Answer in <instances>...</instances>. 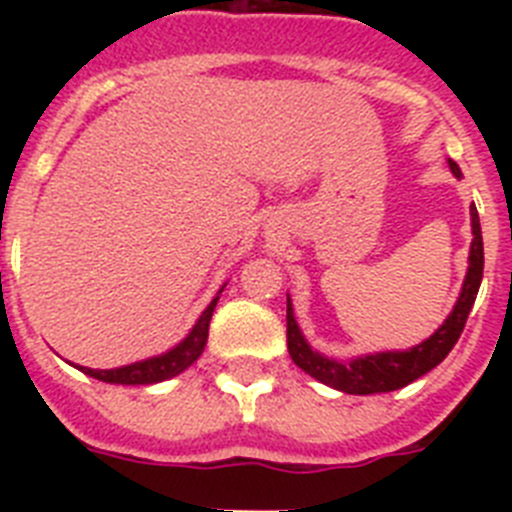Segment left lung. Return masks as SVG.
Listing matches in <instances>:
<instances>
[{"label":"left lung","instance_id":"obj_1","mask_svg":"<svg viewBox=\"0 0 512 512\" xmlns=\"http://www.w3.org/2000/svg\"><path fill=\"white\" fill-rule=\"evenodd\" d=\"M451 174L461 179V169L449 161ZM472 248H469V269L461 295L456 300L454 310L446 318V323L425 338L418 346L408 351H382V354L356 356L351 361H336L328 356L312 351L310 343L302 336L300 325L295 320V310L287 297V348L289 356L300 366L302 372L315 377L318 382L328 384L333 390L348 392V395H374V392L400 390L405 384L415 382L418 377L428 374L433 366L441 364L454 343L459 341L461 330L467 325L469 312L477 300L479 284H482V271H485V248H482V228H479L477 207L472 205Z\"/></svg>","mask_w":512,"mask_h":512}]
</instances>
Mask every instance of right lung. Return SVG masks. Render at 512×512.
Here are the masks:
<instances>
[{
    "mask_svg": "<svg viewBox=\"0 0 512 512\" xmlns=\"http://www.w3.org/2000/svg\"><path fill=\"white\" fill-rule=\"evenodd\" d=\"M223 292V289H220ZM220 292H217L215 300L207 305V310L202 312L200 320L194 323V328L189 330V336L182 343H176L171 351L161 356H153L146 361H135L128 366H117V369H89V366H79L81 372L89 374V377L99 379V382L107 384H156L164 382V379L176 377L182 374L187 366H192L194 361L200 359L202 351H205L207 343V330H210V318L215 312L217 300H220Z\"/></svg>",
    "mask_w": 512,
    "mask_h": 512,
    "instance_id": "add662e5",
    "label": "right lung"
}]
</instances>
